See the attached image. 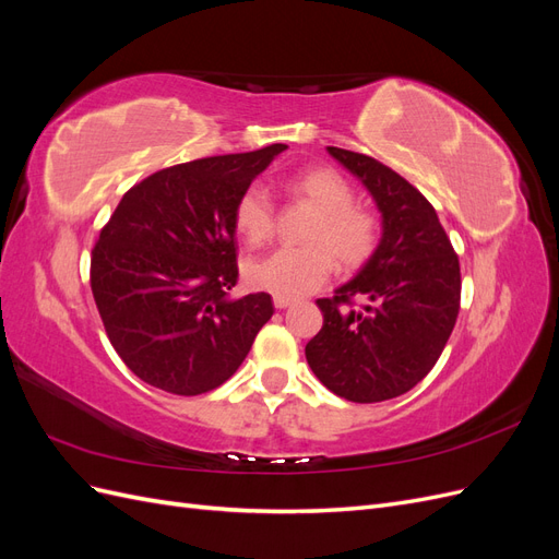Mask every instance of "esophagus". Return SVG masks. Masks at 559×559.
I'll return each mask as SVG.
<instances>
[{
	"label": "esophagus",
	"instance_id": "esophagus-1",
	"mask_svg": "<svg viewBox=\"0 0 559 559\" xmlns=\"http://www.w3.org/2000/svg\"><path fill=\"white\" fill-rule=\"evenodd\" d=\"M273 302H275V308H277V310H286V308H292V306H294V300H292V298H286V296H275V298H273Z\"/></svg>",
	"mask_w": 559,
	"mask_h": 559
}]
</instances>
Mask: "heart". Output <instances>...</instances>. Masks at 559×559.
<instances>
[{
    "label": "heart",
    "mask_w": 559,
    "mask_h": 559,
    "mask_svg": "<svg viewBox=\"0 0 559 559\" xmlns=\"http://www.w3.org/2000/svg\"><path fill=\"white\" fill-rule=\"evenodd\" d=\"M289 191L308 200L317 212L306 233L310 245L280 247L265 257L251 259L245 267L247 282L275 296L300 298L319 289L335 270V259L354 270L373 257L380 240L376 214L354 205V189L331 167H310L296 173ZM235 228L251 245L267 240L275 230V202L261 183L240 193L233 210Z\"/></svg>",
    "instance_id": "b5f03b06"
}]
</instances>
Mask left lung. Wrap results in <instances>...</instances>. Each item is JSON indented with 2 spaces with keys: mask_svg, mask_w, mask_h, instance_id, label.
<instances>
[{
  "mask_svg": "<svg viewBox=\"0 0 559 559\" xmlns=\"http://www.w3.org/2000/svg\"><path fill=\"white\" fill-rule=\"evenodd\" d=\"M373 195L382 240L359 275L317 298L324 326L306 345L312 373L354 403L396 399L427 378L460 314V259L431 202L392 167L329 146Z\"/></svg>",
  "mask_w": 559,
  "mask_h": 559,
  "instance_id": "left-lung-1",
  "label": "left lung"
}]
</instances>
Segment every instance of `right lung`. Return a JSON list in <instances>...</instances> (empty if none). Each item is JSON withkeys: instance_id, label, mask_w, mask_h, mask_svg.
<instances>
[{"instance_id": "obj_1", "label": "right lung", "mask_w": 559, "mask_h": 559, "mask_svg": "<svg viewBox=\"0 0 559 559\" xmlns=\"http://www.w3.org/2000/svg\"><path fill=\"white\" fill-rule=\"evenodd\" d=\"M286 144L165 167L121 198L91 257V289L109 343L134 376L198 396L240 368L273 317L270 294L238 284L233 210Z\"/></svg>"}]
</instances>
